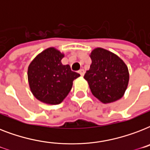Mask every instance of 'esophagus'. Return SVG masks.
<instances>
[{
	"label": "esophagus",
	"mask_w": 150,
	"mask_h": 150,
	"mask_svg": "<svg viewBox=\"0 0 150 150\" xmlns=\"http://www.w3.org/2000/svg\"><path fill=\"white\" fill-rule=\"evenodd\" d=\"M79 73L80 75H81V76H83V75H84V74H85V71H84V69H80L79 71Z\"/></svg>",
	"instance_id": "esophagus-1"
}]
</instances>
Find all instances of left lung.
Here are the masks:
<instances>
[{"instance_id":"1","label":"left lung","mask_w":150,"mask_h":150,"mask_svg":"<svg viewBox=\"0 0 150 150\" xmlns=\"http://www.w3.org/2000/svg\"><path fill=\"white\" fill-rule=\"evenodd\" d=\"M92 64L84 79L91 92L103 103L121 98L128 86L129 74L127 66L120 57L103 48L92 51Z\"/></svg>"}]
</instances>
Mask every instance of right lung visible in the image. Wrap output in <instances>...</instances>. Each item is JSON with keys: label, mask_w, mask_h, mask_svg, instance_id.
<instances>
[{"label": "right lung", "mask_w": 150, "mask_h": 150, "mask_svg": "<svg viewBox=\"0 0 150 150\" xmlns=\"http://www.w3.org/2000/svg\"><path fill=\"white\" fill-rule=\"evenodd\" d=\"M64 54L48 48L32 61L28 68V79L34 96L48 104H59L68 96L73 81L79 77L68 64L63 65Z\"/></svg>", "instance_id": "right-lung-1"}]
</instances>
